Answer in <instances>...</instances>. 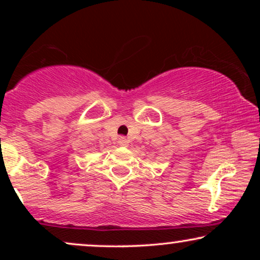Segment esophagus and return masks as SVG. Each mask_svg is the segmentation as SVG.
Returning a JSON list of instances; mask_svg holds the SVG:
<instances>
[{"label": "esophagus", "mask_w": 260, "mask_h": 260, "mask_svg": "<svg viewBox=\"0 0 260 260\" xmlns=\"http://www.w3.org/2000/svg\"><path fill=\"white\" fill-rule=\"evenodd\" d=\"M118 144L120 145V147H127V145H129V141H127V138H125V137H119Z\"/></svg>", "instance_id": "obj_1"}]
</instances>
